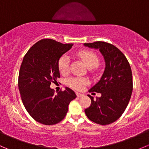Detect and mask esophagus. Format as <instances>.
Instances as JSON below:
<instances>
[{"mask_svg":"<svg viewBox=\"0 0 149 149\" xmlns=\"http://www.w3.org/2000/svg\"><path fill=\"white\" fill-rule=\"evenodd\" d=\"M76 96H77L78 97H83L84 94H81V93H79V92H76Z\"/></svg>","mask_w":149,"mask_h":149,"instance_id":"obj_1","label":"esophagus"}]
</instances>
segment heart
I'll use <instances>...</instances> for the list:
<instances>
[{
    "label": "heart",
    "instance_id": "heart-1",
    "mask_svg": "<svg viewBox=\"0 0 149 149\" xmlns=\"http://www.w3.org/2000/svg\"><path fill=\"white\" fill-rule=\"evenodd\" d=\"M79 56L83 61L86 66L89 68H96L99 64V58L94 52L88 50H82L79 52ZM69 58L66 55H63L59 58L58 62V69L63 74L68 73L69 70ZM88 84L86 79L81 77L70 78L68 80V84L71 88L76 90L83 89L84 86Z\"/></svg>",
    "mask_w": 149,
    "mask_h": 149
}]
</instances>
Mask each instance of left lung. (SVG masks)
Instances as JSON below:
<instances>
[{
  "label": "left lung",
  "mask_w": 149,
  "mask_h": 149,
  "mask_svg": "<svg viewBox=\"0 0 149 149\" xmlns=\"http://www.w3.org/2000/svg\"><path fill=\"white\" fill-rule=\"evenodd\" d=\"M84 45L99 49L103 56L105 68L100 80L88 91L101 93L85 109L87 118L97 124H110L119 119L125 110L133 91V76L130 64L123 52L116 47L104 42L84 43Z\"/></svg>",
  "instance_id": "obj_1"
}]
</instances>
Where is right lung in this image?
I'll use <instances>...</instances> for the list:
<instances>
[{
    "instance_id": "obj_1",
    "label": "right lung",
    "mask_w": 149,
    "mask_h": 149,
    "mask_svg": "<svg viewBox=\"0 0 149 149\" xmlns=\"http://www.w3.org/2000/svg\"><path fill=\"white\" fill-rule=\"evenodd\" d=\"M72 44H62L51 39L34 45L24 58L19 75V90L28 113L42 124L50 125L65 118L70 102L76 99L68 87L54 94L52 82L61 77L58 62L71 49Z\"/></svg>"
}]
</instances>
